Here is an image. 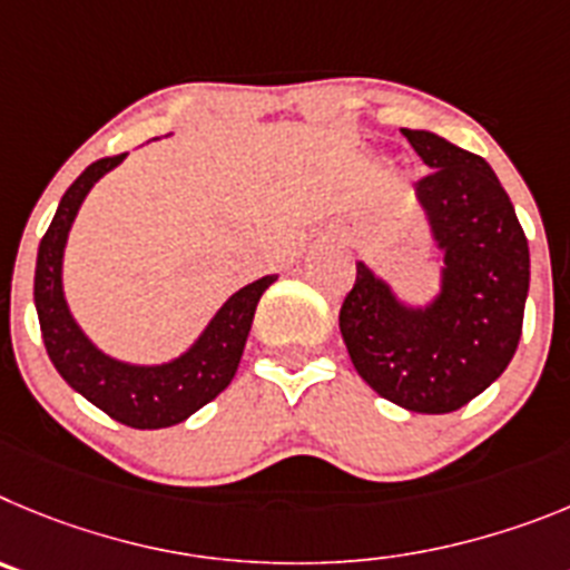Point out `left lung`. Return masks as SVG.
Returning <instances> with one entry per match:
<instances>
[{"label": "left lung", "instance_id": "8db88e82", "mask_svg": "<svg viewBox=\"0 0 570 570\" xmlns=\"http://www.w3.org/2000/svg\"><path fill=\"white\" fill-rule=\"evenodd\" d=\"M429 176L414 196L443 255L440 292L412 306L357 261L341 335L363 381L397 406L449 414L505 372L522 335L528 240L485 158L429 130H403Z\"/></svg>", "mask_w": 570, "mask_h": 570}]
</instances>
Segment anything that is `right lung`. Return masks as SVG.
<instances>
[{"instance_id": "add662e5", "label": "right lung", "mask_w": 570, "mask_h": 570, "mask_svg": "<svg viewBox=\"0 0 570 570\" xmlns=\"http://www.w3.org/2000/svg\"><path fill=\"white\" fill-rule=\"evenodd\" d=\"M125 156L127 153L94 161L61 196L36 255V315L50 361L70 389L130 429H167L196 414L229 386L247 346L255 306L261 295L278 281V275H264L235 292L215 312L198 341L173 361L138 366L105 355L70 315L61 289V258L81 202L101 176L125 161Z\"/></svg>"}]
</instances>
